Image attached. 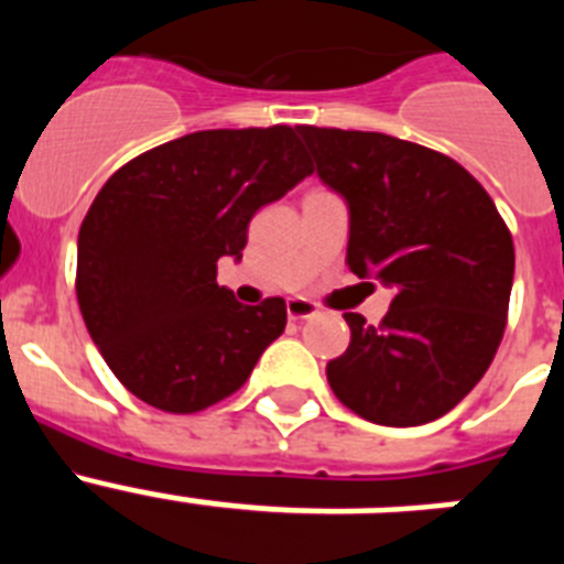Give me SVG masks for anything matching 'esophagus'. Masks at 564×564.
<instances>
[{
	"label": "esophagus",
	"instance_id": "34e87169",
	"mask_svg": "<svg viewBox=\"0 0 564 564\" xmlns=\"http://www.w3.org/2000/svg\"><path fill=\"white\" fill-rule=\"evenodd\" d=\"M288 318H293V322H302V318H313L316 316V305L313 302H307V299H288Z\"/></svg>",
	"mask_w": 564,
	"mask_h": 564
}]
</instances>
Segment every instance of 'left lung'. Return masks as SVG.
Segmentation results:
<instances>
[{"instance_id": "8db88e82", "label": "left lung", "mask_w": 564, "mask_h": 564, "mask_svg": "<svg viewBox=\"0 0 564 564\" xmlns=\"http://www.w3.org/2000/svg\"><path fill=\"white\" fill-rule=\"evenodd\" d=\"M318 181L347 203V265L392 291L381 325L344 313L350 347L327 364L344 406L421 426L475 390L500 347L514 242L486 188L446 154L381 132L296 127Z\"/></svg>"}]
</instances>
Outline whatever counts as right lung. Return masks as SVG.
Listing matches in <instances>:
<instances>
[{"label":"right lung","mask_w":564,"mask_h":564,"mask_svg":"<svg viewBox=\"0 0 564 564\" xmlns=\"http://www.w3.org/2000/svg\"><path fill=\"white\" fill-rule=\"evenodd\" d=\"M313 169L296 129H206L138 154L78 231L84 325L115 378L163 412H200L248 381L288 325L285 299L242 305L217 259Z\"/></svg>","instance_id":"right-lung-1"}]
</instances>
